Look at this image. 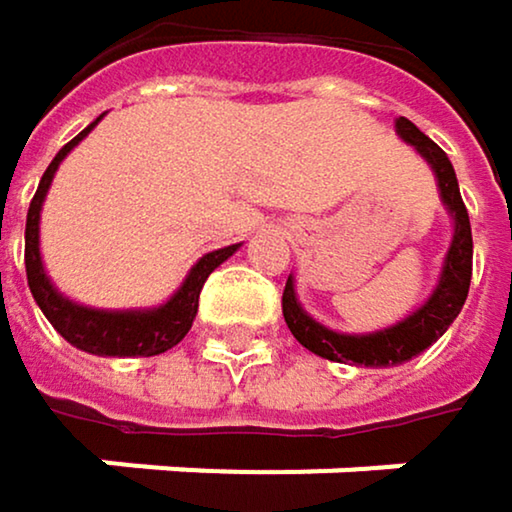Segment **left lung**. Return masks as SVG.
<instances>
[{"mask_svg":"<svg viewBox=\"0 0 512 512\" xmlns=\"http://www.w3.org/2000/svg\"><path fill=\"white\" fill-rule=\"evenodd\" d=\"M394 127H397V136L403 142H409L436 171L442 204L454 216V240L445 255L442 278H439L433 296L418 311H412L406 320H400L397 326H388V329H379L370 335H341V332H332L323 323H317L311 314H305V308L296 299L293 278H287L284 296H281V311H284L287 329L305 350H311L314 356L329 358V361L361 364V367H394V364L421 356L427 347H433L448 332V326L457 320V314L465 305V296H468L474 246H471V222H468V210L462 204L454 165H451L448 154L433 139H427L409 118H397Z\"/></svg>","mask_w":512,"mask_h":512,"instance_id":"8db88e82","label":"left lung"}]
</instances>
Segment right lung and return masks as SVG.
Masks as SVG:
<instances>
[{
  "instance_id": "add662e5",
  "label": "right lung",
  "mask_w": 512,
  "mask_h": 512,
  "mask_svg": "<svg viewBox=\"0 0 512 512\" xmlns=\"http://www.w3.org/2000/svg\"><path fill=\"white\" fill-rule=\"evenodd\" d=\"M100 121V118H97ZM85 127L76 139H70L41 177L38 192L29 204V216H26V278H29V290L38 302V308L44 311V317L52 323V329L73 344L82 353L91 356H159L171 347H177L186 332L192 329V320L198 314V296L201 287L207 281V275L228 257L240 249L237 246H225L216 249L210 255H204L186 275V281L177 287V293L159 305V308H145V311H100V308H85L70 302L67 296H61L52 287L50 275L44 269L41 260V207L47 198V189L52 183V174L58 168V162L70 154L94 127Z\"/></svg>"
}]
</instances>
